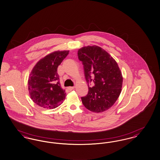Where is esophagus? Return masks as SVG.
<instances>
[{"label": "esophagus", "instance_id": "1", "mask_svg": "<svg viewBox=\"0 0 160 160\" xmlns=\"http://www.w3.org/2000/svg\"><path fill=\"white\" fill-rule=\"evenodd\" d=\"M74 88H75V87H68V90H70V91H72V90H74Z\"/></svg>", "mask_w": 160, "mask_h": 160}]
</instances>
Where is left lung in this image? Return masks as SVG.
<instances>
[{
	"label": "left lung",
	"instance_id": "left-lung-1",
	"mask_svg": "<svg viewBox=\"0 0 160 160\" xmlns=\"http://www.w3.org/2000/svg\"><path fill=\"white\" fill-rule=\"evenodd\" d=\"M78 56L84 66L88 86V94L81 97L87 109L101 112L111 108L121 92L123 78L118 63L105 50L97 46L83 47ZM92 82V88L89 84Z\"/></svg>",
	"mask_w": 160,
	"mask_h": 160
}]
</instances>
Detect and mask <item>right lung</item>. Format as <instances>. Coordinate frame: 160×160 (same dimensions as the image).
I'll return each mask as SVG.
<instances>
[{
  "mask_svg": "<svg viewBox=\"0 0 160 160\" xmlns=\"http://www.w3.org/2000/svg\"><path fill=\"white\" fill-rule=\"evenodd\" d=\"M68 51H56L40 59L34 66L28 79L31 99L45 108H55L64 101L65 90L61 88L58 66L68 54Z\"/></svg>",
  "mask_w": 160,
  "mask_h": 160,
  "instance_id": "obj_1",
  "label": "right lung"
}]
</instances>
